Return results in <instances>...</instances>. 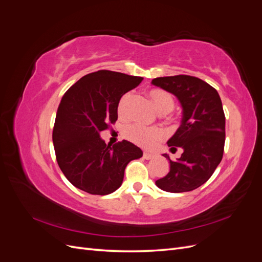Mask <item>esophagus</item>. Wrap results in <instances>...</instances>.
<instances>
[{"label":"esophagus","instance_id":"1","mask_svg":"<svg viewBox=\"0 0 262 262\" xmlns=\"http://www.w3.org/2000/svg\"><path fill=\"white\" fill-rule=\"evenodd\" d=\"M153 157H154V155L148 153V152H144L143 153V158H144V160H152Z\"/></svg>","mask_w":262,"mask_h":262}]
</instances>
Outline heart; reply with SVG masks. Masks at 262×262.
Here are the masks:
<instances>
[{
  "label": "heart",
  "mask_w": 262,
  "mask_h": 262,
  "mask_svg": "<svg viewBox=\"0 0 262 262\" xmlns=\"http://www.w3.org/2000/svg\"><path fill=\"white\" fill-rule=\"evenodd\" d=\"M149 97L153 100L156 109L161 114L169 113L175 106V100L171 96V94L163 90H152L149 91ZM132 99V93H126L121 97L119 101L118 110L121 116H126L129 112V105ZM124 137L129 141L133 142L134 144L140 145L142 147H150L153 146L157 141L164 138V131L161 128L156 126H145L143 124L136 123L132 124L125 129Z\"/></svg>",
  "instance_id": "1"
}]
</instances>
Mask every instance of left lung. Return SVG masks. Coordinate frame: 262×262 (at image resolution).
I'll list each match as a JSON object with an SVG mask.
<instances>
[{
    "mask_svg": "<svg viewBox=\"0 0 262 262\" xmlns=\"http://www.w3.org/2000/svg\"><path fill=\"white\" fill-rule=\"evenodd\" d=\"M152 84L175 95L182 107L181 124L168 140L170 150L182 148L156 186L167 192L191 191L207 182L221 163L225 143V115L216 90L190 75L156 77Z\"/></svg>",
    "mask_w": 262,
    "mask_h": 262,
    "instance_id": "1",
    "label": "left lung"
}]
</instances>
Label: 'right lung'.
<instances>
[{
	"label": "right lung",
	"mask_w": 262,
	"mask_h": 262,
	"mask_svg": "<svg viewBox=\"0 0 262 262\" xmlns=\"http://www.w3.org/2000/svg\"><path fill=\"white\" fill-rule=\"evenodd\" d=\"M142 80L100 70L80 78L63 95L52 141L60 169L76 188L91 194L112 193L121 186L126 165L143 155L129 141L112 146L100 138L117 121L121 97Z\"/></svg>",
	"instance_id": "add662e5"
}]
</instances>
